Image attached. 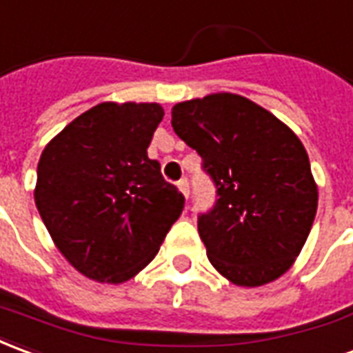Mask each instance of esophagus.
Returning a JSON list of instances; mask_svg holds the SVG:
<instances>
[{
  "label": "esophagus",
  "instance_id": "34e87169",
  "mask_svg": "<svg viewBox=\"0 0 353 353\" xmlns=\"http://www.w3.org/2000/svg\"><path fill=\"white\" fill-rule=\"evenodd\" d=\"M179 188H181V192L184 194V196L190 197V182H188V179H181V181H179Z\"/></svg>",
  "mask_w": 353,
  "mask_h": 353
}]
</instances>
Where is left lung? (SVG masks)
<instances>
[{
  "instance_id": "left-lung-1",
  "label": "left lung",
  "mask_w": 353,
  "mask_h": 353,
  "mask_svg": "<svg viewBox=\"0 0 353 353\" xmlns=\"http://www.w3.org/2000/svg\"><path fill=\"white\" fill-rule=\"evenodd\" d=\"M172 129L201 156L216 199L199 212L207 256L232 283L259 287L291 268L317 211L306 150L268 110L232 92L172 108Z\"/></svg>"
}]
</instances>
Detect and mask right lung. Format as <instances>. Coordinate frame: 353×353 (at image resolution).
<instances>
[{"mask_svg": "<svg viewBox=\"0 0 353 353\" xmlns=\"http://www.w3.org/2000/svg\"><path fill=\"white\" fill-rule=\"evenodd\" d=\"M161 119L159 104L102 102L66 125L39 157L37 211L83 276L131 279L181 216L184 196L148 157Z\"/></svg>", "mask_w": 353, "mask_h": 353, "instance_id": "add662e5", "label": "right lung"}]
</instances>
